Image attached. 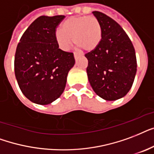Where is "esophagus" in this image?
Segmentation results:
<instances>
[{"label": "esophagus", "instance_id": "esophagus-1", "mask_svg": "<svg viewBox=\"0 0 154 154\" xmlns=\"http://www.w3.org/2000/svg\"><path fill=\"white\" fill-rule=\"evenodd\" d=\"M74 56H75V58H77L79 57V54L75 52V53H74Z\"/></svg>", "mask_w": 154, "mask_h": 154}]
</instances>
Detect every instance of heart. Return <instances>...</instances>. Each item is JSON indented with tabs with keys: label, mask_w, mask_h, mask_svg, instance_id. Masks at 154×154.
Wrapping results in <instances>:
<instances>
[{
	"label": "heart",
	"mask_w": 154,
	"mask_h": 154,
	"mask_svg": "<svg viewBox=\"0 0 154 154\" xmlns=\"http://www.w3.org/2000/svg\"><path fill=\"white\" fill-rule=\"evenodd\" d=\"M55 38L62 50L67 51L72 42L85 51H93L102 39L100 21L93 16H74L64 21L55 31Z\"/></svg>",
	"instance_id": "b5f03b06"
}]
</instances>
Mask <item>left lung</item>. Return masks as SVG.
Instances as JSON below:
<instances>
[{
    "instance_id": "left-lung-1",
    "label": "left lung",
    "mask_w": 154,
    "mask_h": 154,
    "mask_svg": "<svg viewBox=\"0 0 154 154\" xmlns=\"http://www.w3.org/2000/svg\"><path fill=\"white\" fill-rule=\"evenodd\" d=\"M92 14L100 23L102 39L95 50L85 54L88 80L100 97L116 100L125 96L133 86L137 72L135 50L116 21L101 12Z\"/></svg>"
}]
</instances>
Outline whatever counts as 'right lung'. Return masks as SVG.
I'll use <instances>...</instances> for the list:
<instances>
[{
    "mask_svg": "<svg viewBox=\"0 0 154 154\" xmlns=\"http://www.w3.org/2000/svg\"><path fill=\"white\" fill-rule=\"evenodd\" d=\"M64 18V15L39 17L17 46V81L24 96L38 104H49L62 95L67 74L75 65L73 53L58 48L55 38L56 29Z\"/></svg>",
    "mask_w": 154,
    "mask_h": 154,
    "instance_id": "add662e5",
    "label": "right lung"
}]
</instances>
